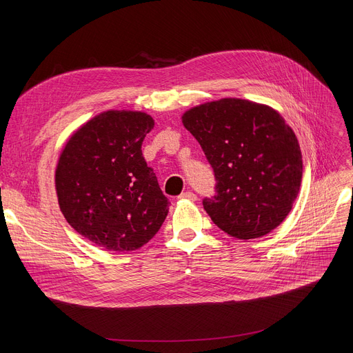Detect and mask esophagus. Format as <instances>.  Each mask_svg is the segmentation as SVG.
Returning a JSON list of instances; mask_svg holds the SVG:
<instances>
[{"mask_svg":"<svg viewBox=\"0 0 353 353\" xmlns=\"http://www.w3.org/2000/svg\"><path fill=\"white\" fill-rule=\"evenodd\" d=\"M179 199H184V200H192V201H194V200L197 199V196H196L193 192H183V193L179 196Z\"/></svg>","mask_w":353,"mask_h":353,"instance_id":"1","label":"esophagus"}]
</instances>
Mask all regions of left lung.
Masks as SVG:
<instances>
[{
  "mask_svg": "<svg viewBox=\"0 0 353 353\" xmlns=\"http://www.w3.org/2000/svg\"><path fill=\"white\" fill-rule=\"evenodd\" d=\"M216 177V194L203 200L213 223L232 237H262L290 213L302 181L299 141L269 105L221 99L181 116Z\"/></svg>",
  "mask_w": 353,
  "mask_h": 353,
  "instance_id": "left-lung-1",
  "label": "left lung"
}]
</instances>
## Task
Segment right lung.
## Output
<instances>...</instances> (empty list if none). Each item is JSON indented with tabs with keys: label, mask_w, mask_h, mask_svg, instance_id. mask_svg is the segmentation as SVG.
I'll list each match as a JSON object with an SVG mask.
<instances>
[{
	"label": "right lung",
	"mask_w": 353,
	"mask_h": 353,
	"mask_svg": "<svg viewBox=\"0 0 353 353\" xmlns=\"http://www.w3.org/2000/svg\"><path fill=\"white\" fill-rule=\"evenodd\" d=\"M154 120L141 111L108 110L68 139L55 169L59 205L70 226L110 252H132L161 228L170 201L141 144Z\"/></svg>",
	"instance_id": "obj_1"
}]
</instances>
